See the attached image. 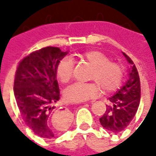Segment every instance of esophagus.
<instances>
[{
	"mask_svg": "<svg viewBox=\"0 0 156 156\" xmlns=\"http://www.w3.org/2000/svg\"><path fill=\"white\" fill-rule=\"evenodd\" d=\"M94 101H90V102H88V103H93Z\"/></svg>",
	"mask_w": 156,
	"mask_h": 156,
	"instance_id": "obj_1",
	"label": "esophagus"
}]
</instances>
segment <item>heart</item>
<instances>
[{"instance_id": "1", "label": "heart", "mask_w": 156, "mask_h": 156, "mask_svg": "<svg viewBox=\"0 0 156 156\" xmlns=\"http://www.w3.org/2000/svg\"><path fill=\"white\" fill-rule=\"evenodd\" d=\"M79 61L87 62L93 68L90 79L95 83H74L65 90V98L71 103H80L95 98L100 92L105 94L115 91L123 79V69L100 51L88 50L78 55ZM74 63L71 58H64L57 67V77L62 83H68L73 77Z\"/></svg>"}]
</instances>
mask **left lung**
I'll return each mask as SVG.
<instances>
[{"label":"left lung","mask_w":156,"mask_h":156,"mask_svg":"<svg viewBox=\"0 0 156 156\" xmlns=\"http://www.w3.org/2000/svg\"><path fill=\"white\" fill-rule=\"evenodd\" d=\"M123 54L131 64L127 81L114 96L108 98L111 106H106V111L99 119L102 126L114 134L120 133L129 126L140 101V81L137 68L129 56L124 52Z\"/></svg>","instance_id":"left-lung-1"}]
</instances>
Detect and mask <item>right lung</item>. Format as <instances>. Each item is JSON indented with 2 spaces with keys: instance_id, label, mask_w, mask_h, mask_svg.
I'll return each instance as SVG.
<instances>
[{
  "instance_id": "add662e5",
  "label": "right lung",
  "mask_w": 156,
  "mask_h": 156,
  "mask_svg": "<svg viewBox=\"0 0 156 156\" xmlns=\"http://www.w3.org/2000/svg\"><path fill=\"white\" fill-rule=\"evenodd\" d=\"M68 53L54 47L41 48L23 58L16 72L14 95L22 119L36 134L45 139L62 133L71 119L64 108L53 114L52 106L60 98L57 67Z\"/></svg>"
}]
</instances>
